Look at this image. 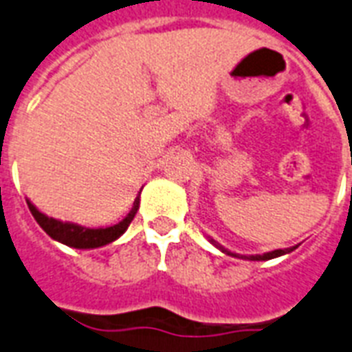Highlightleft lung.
<instances>
[{
    "label": "left lung",
    "instance_id": "1",
    "mask_svg": "<svg viewBox=\"0 0 352 352\" xmlns=\"http://www.w3.org/2000/svg\"><path fill=\"white\" fill-rule=\"evenodd\" d=\"M209 242H211L214 248H219L220 252L226 253V255H231V257H236V258H244V261H270V258L280 257V255H287V253L294 252V250L298 248V246H292V248H287V250H274V252H266V253H263V255H239V253L230 252L228 248H224L222 244H219V242L214 241V239H211V236H209Z\"/></svg>",
    "mask_w": 352,
    "mask_h": 352
}]
</instances>
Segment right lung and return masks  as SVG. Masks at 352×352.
<instances>
[{
	"mask_svg": "<svg viewBox=\"0 0 352 352\" xmlns=\"http://www.w3.org/2000/svg\"><path fill=\"white\" fill-rule=\"evenodd\" d=\"M139 195L133 200L130 213L121 222H117L113 226H106V228H86V226L75 224V222H64V220L53 219V217L43 214L29 198H25V200L34 220L53 241L69 248H77V250H94V248H100L116 242L128 230V226H130V222H132L139 209Z\"/></svg>",
	"mask_w": 352,
	"mask_h": 352,
	"instance_id": "right-lung-1",
	"label": "right lung"
}]
</instances>
